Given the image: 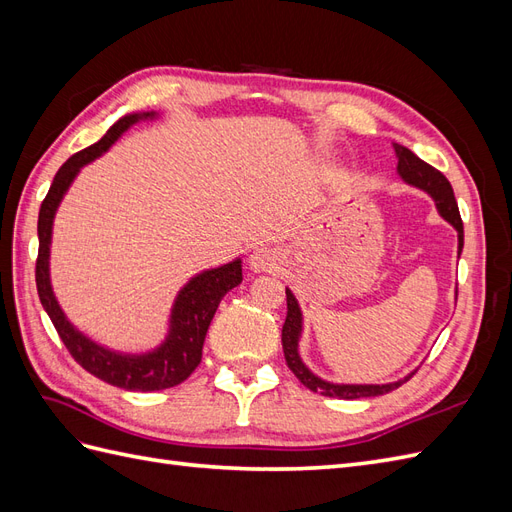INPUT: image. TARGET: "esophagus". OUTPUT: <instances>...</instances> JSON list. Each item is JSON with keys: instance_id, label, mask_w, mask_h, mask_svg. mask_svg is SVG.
I'll use <instances>...</instances> for the list:
<instances>
[{"instance_id": "esophagus-1", "label": "esophagus", "mask_w": 512, "mask_h": 512, "mask_svg": "<svg viewBox=\"0 0 512 512\" xmlns=\"http://www.w3.org/2000/svg\"><path fill=\"white\" fill-rule=\"evenodd\" d=\"M250 269L254 273H273L280 269V256L273 250H267V247H260L250 256Z\"/></svg>"}]
</instances>
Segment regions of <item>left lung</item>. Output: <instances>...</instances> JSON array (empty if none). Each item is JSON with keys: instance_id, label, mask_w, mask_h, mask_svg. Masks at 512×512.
<instances>
[{"instance_id": "8db88e82", "label": "left lung", "mask_w": 512, "mask_h": 512, "mask_svg": "<svg viewBox=\"0 0 512 512\" xmlns=\"http://www.w3.org/2000/svg\"><path fill=\"white\" fill-rule=\"evenodd\" d=\"M393 149L397 156V175L401 177V181L412 185V188L427 192L433 198V203H436L438 213L457 230V256H459L463 250V222H461L459 207H457L451 183H448V179L440 173V170H436L418 156H414L408 147L393 143ZM455 299H457V290H455ZM286 303H288V314H286V322L282 329L284 356H286L288 367L292 369V374L297 376L301 380V384L307 386L309 391L320 393L324 397H337V399L378 397V395L395 391L397 386L408 382L414 376L416 369L410 371V374L401 380L386 382V384H339V382L322 380L303 363L301 354H299V342H301V333H303V312H301L297 297H294L290 288H286Z\"/></svg>"}]
</instances>
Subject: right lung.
<instances>
[{"mask_svg":"<svg viewBox=\"0 0 512 512\" xmlns=\"http://www.w3.org/2000/svg\"><path fill=\"white\" fill-rule=\"evenodd\" d=\"M158 119V113H128L117 123H113L108 132L98 143L74 153V156L57 170V175L51 183V190L42 200L40 215H38V260H36V286L38 297L49 314L51 322L66 344L74 361L79 363L89 374L96 378L119 386L126 391H162L170 386L181 384L203 359V344L207 337V329L215 316L224 294L243 282L241 273V258L226 262L222 267L205 269L190 277L175 297L173 307H170L168 318V333L162 339V344L147 352H119L106 348L94 339L87 337L68 320L61 309L53 286H51V241H53V222L55 213L70 190L72 181L81 173V168L100 158L102 153L111 149L123 132H128L134 123Z\"/></svg>","mask_w":512,"mask_h":512,"instance_id":"right-lung-1","label":"right lung"}]
</instances>
